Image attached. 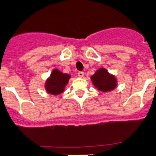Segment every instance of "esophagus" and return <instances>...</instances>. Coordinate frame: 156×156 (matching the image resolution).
I'll use <instances>...</instances> for the list:
<instances>
[{
    "instance_id": "34e87169",
    "label": "esophagus",
    "mask_w": 156,
    "mask_h": 156,
    "mask_svg": "<svg viewBox=\"0 0 156 156\" xmlns=\"http://www.w3.org/2000/svg\"><path fill=\"white\" fill-rule=\"evenodd\" d=\"M83 76H84V73L83 72H79V73H78V76L80 77V78L83 77Z\"/></svg>"
}]
</instances>
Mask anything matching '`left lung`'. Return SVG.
Segmentation results:
<instances>
[{
  "label": "left lung",
  "mask_w": 156,
  "mask_h": 156,
  "mask_svg": "<svg viewBox=\"0 0 156 156\" xmlns=\"http://www.w3.org/2000/svg\"><path fill=\"white\" fill-rule=\"evenodd\" d=\"M93 84L101 92H110L116 89L118 80L114 75L110 73L105 68H100L90 76Z\"/></svg>",
  "instance_id": "obj_1"
}]
</instances>
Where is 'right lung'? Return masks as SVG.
Segmentation results:
<instances>
[{"label": "right lung", "mask_w": 156, "mask_h": 156, "mask_svg": "<svg viewBox=\"0 0 156 156\" xmlns=\"http://www.w3.org/2000/svg\"><path fill=\"white\" fill-rule=\"evenodd\" d=\"M70 77L69 74L64 73L58 70V69H54L45 80V90L48 94L52 95H59L65 91L66 87Z\"/></svg>", "instance_id": "add662e5"}]
</instances>
